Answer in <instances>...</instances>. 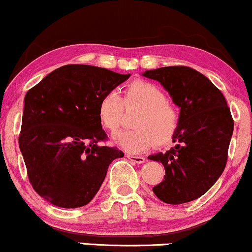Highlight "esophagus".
<instances>
[{
    "label": "esophagus",
    "instance_id": "obj_1",
    "mask_svg": "<svg viewBox=\"0 0 252 252\" xmlns=\"http://www.w3.org/2000/svg\"><path fill=\"white\" fill-rule=\"evenodd\" d=\"M126 158H129L131 162L134 163H143L146 162V158H143V156H135V155H130V154H126Z\"/></svg>",
    "mask_w": 252,
    "mask_h": 252
}]
</instances>
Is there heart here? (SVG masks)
<instances>
[{
    "label": "heart",
    "mask_w": 252,
    "mask_h": 252,
    "mask_svg": "<svg viewBox=\"0 0 252 252\" xmlns=\"http://www.w3.org/2000/svg\"><path fill=\"white\" fill-rule=\"evenodd\" d=\"M123 105H137L142 111L136 117L134 126L118 134L115 142L129 153L148 150L156 143L166 144L174 137L179 128V112L167 102L164 92L154 83L134 80L123 90V98L116 91H109L98 102L99 123L111 134H116L122 124Z\"/></svg>",
    "instance_id": "b5f03b06"
}]
</instances>
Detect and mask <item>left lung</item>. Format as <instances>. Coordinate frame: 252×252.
I'll list each match as a JSON object with an SVG mask.
<instances>
[{
	"label": "left lung",
	"mask_w": 252,
	"mask_h": 252,
	"mask_svg": "<svg viewBox=\"0 0 252 252\" xmlns=\"http://www.w3.org/2000/svg\"><path fill=\"white\" fill-rule=\"evenodd\" d=\"M158 80L180 108V122L166 153L148 156L163 164L166 175L153 192L166 204L195 200L224 172L233 132V120L225 97L200 72L186 66H168L142 73Z\"/></svg>",
	"instance_id": "left-lung-1"
}]
</instances>
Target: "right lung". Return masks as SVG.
<instances>
[{
  "instance_id": "obj_1",
  "label": "right lung",
  "mask_w": 252,
  "mask_h": 252,
  "mask_svg": "<svg viewBox=\"0 0 252 252\" xmlns=\"http://www.w3.org/2000/svg\"><path fill=\"white\" fill-rule=\"evenodd\" d=\"M120 74L91 65H65L47 74L25 96L19 146L28 179L40 196L56 206L89 204L123 152L100 146L106 134L98 102L126 82Z\"/></svg>"
}]
</instances>
